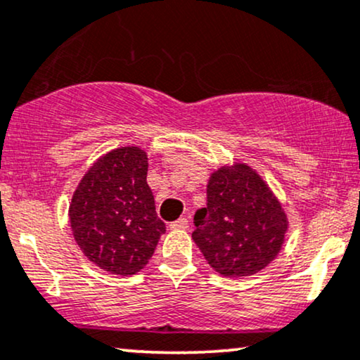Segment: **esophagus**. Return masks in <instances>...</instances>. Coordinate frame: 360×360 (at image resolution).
Listing matches in <instances>:
<instances>
[{"label":"esophagus","instance_id":"34e87169","mask_svg":"<svg viewBox=\"0 0 360 360\" xmlns=\"http://www.w3.org/2000/svg\"><path fill=\"white\" fill-rule=\"evenodd\" d=\"M169 227H171L172 230H184V229L189 227V220L186 219V217H181V219L174 220V222H171Z\"/></svg>","mask_w":360,"mask_h":360}]
</instances>
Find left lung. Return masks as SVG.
Wrapping results in <instances>:
<instances>
[{
	"mask_svg": "<svg viewBox=\"0 0 360 360\" xmlns=\"http://www.w3.org/2000/svg\"><path fill=\"white\" fill-rule=\"evenodd\" d=\"M193 240L220 275L248 276L281 250L288 220L250 166L220 167L207 184V207L194 215Z\"/></svg>",
	"mask_w": 360,
	"mask_h": 360,
	"instance_id": "obj_1",
	"label": "left lung"
}]
</instances>
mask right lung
Masks as SVG:
<instances>
[{
  "label": "right lung",
  "instance_id": "add662e5",
  "mask_svg": "<svg viewBox=\"0 0 360 360\" xmlns=\"http://www.w3.org/2000/svg\"><path fill=\"white\" fill-rule=\"evenodd\" d=\"M146 174L145 151L118 148L90 167L72 195L69 217L77 245L113 275L140 271L166 232Z\"/></svg>",
  "mask_w": 360,
  "mask_h": 360
}]
</instances>
